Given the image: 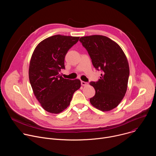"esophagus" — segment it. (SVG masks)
Segmentation results:
<instances>
[{
	"instance_id": "esophagus-1",
	"label": "esophagus",
	"mask_w": 156,
	"mask_h": 156,
	"mask_svg": "<svg viewBox=\"0 0 156 156\" xmlns=\"http://www.w3.org/2000/svg\"><path fill=\"white\" fill-rule=\"evenodd\" d=\"M81 84L82 86H84L88 85V83L85 82V81H81Z\"/></svg>"
}]
</instances>
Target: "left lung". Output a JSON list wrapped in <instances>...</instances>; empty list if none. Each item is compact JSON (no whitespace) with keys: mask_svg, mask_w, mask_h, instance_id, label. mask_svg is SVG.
Returning a JSON list of instances; mask_svg holds the SVG:
<instances>
[{"mask_svg":"<svg viewBox=\"0 0 156 156\" xmlns=\"http://www.w3.org/2000/svg\"><path fill=\"white\" fill-rule=\"evenodd\" d=\"M80 41L94 68L103 72L98 81L90 83L96 91L90 102L103 112L112 110L120 103L127 90L129 69L126 55L118 44L104 36H84Z\"/></svg>","mask_w":156,"mask_h":156,"instance_id":"left-lung-1","label":"left lung"}]
</instances>
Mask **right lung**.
<instances>
[{
    "instance_id": "1",
    "label": "right lung",
    "mask_w": 156,
    "mask_h": 156,
    "mask_svg": "<svg viewBox=\"0 0 156 156\" xmlns=\"http://www.w3.org/2000/svg\"><path fill=\"white\" fill-rule=\"evenodd\" d=\"M80 37L54 35L41 41L30 60L29 79L33 93L42 108L59 114L70 105L74 93L81 87L80 80L65 79V57Z\"/></svg>"
}]
</instances>
